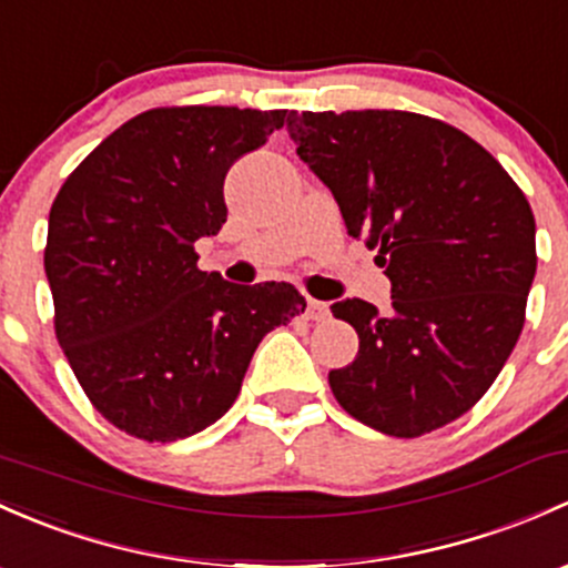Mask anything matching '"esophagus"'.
<instances>
[{
    "mask_svg": "<svg viewBox=\"0 0 568 568\" xmlns=\"http://www.w3.org/2000/svg\"><path fill=\"white\" fill-rule=\"evenodd\" d=\"M307 318L310 321H326L329 318V304L318 300H307Z\"/></svg>",
    "mask_w": 568,
    "mask_h": 568,
    "instance_id": "obj_1",
    "label": "esophagus"
}]
</instances>
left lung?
Segmentation results:
<instances>
[{
	"label": "left lung",
	"instance_id": "obj_1",
	"mask_svg": "<svg viewBox=\"0 0 568 568\" xmlns=\"http://www.w3.org/2000/svg\"><path fill=\"white\" fill-rule=\"evenodd\" d=\"M288 135L392 280L389 313L332 304L359 334L356 359L329 373L337 403L394 438L459 419L523 332L536 274L525 193L481 143L425 113L291 111Z\"/></svg>",
	"mask_w": 568,
	"mask_h": 568
}]
</instances>
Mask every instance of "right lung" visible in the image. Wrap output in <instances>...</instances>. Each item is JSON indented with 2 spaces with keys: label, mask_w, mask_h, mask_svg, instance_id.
I'll return each instance as SVG.
<instances>
[{
  "label": "right lung",
  "mask_w": 568,
  "mask_h": 568,
  "mask_svg": "<svg viewBox=\"0 0 568 568\" xmlns=\"http://www.w3.org/2000/svg\"><path fill=\"white\" fill-rule=\"evenodd\" d=\"M288 111L165 105L113 130L48 214L53 332L89 403L133 438H187L234 405L255 348L304 313L291 283L234 285L199 268L223 229L236 158Z\"/></svg>",
  "instance_id": "obj_1"
}]
</instances>
